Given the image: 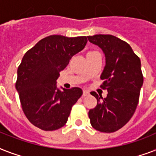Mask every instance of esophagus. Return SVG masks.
Listing matches in <instances>:
<instances>
[{
    "instance_id": "obj_1",
    "label": "esophagus",
    "mask_w": 156,
    "mask_h": 156,
    "mask_svg": "<svg viewBox=\"0 0 156 156\" xmlns=\"http://www.w3.org/2000/svg\"><path fill=\"white\" fill-rule=\"evenodd\" d=\"M89 95V92H88L87 90H83V96H87Z\"/></svg>"
}]
</instances>
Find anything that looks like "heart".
<instances>
[{"label": "heart", "mask_w": 156, "mask_h": 156, "mask_svg": "<svg viewBox=\"0 0 156 156\" xmlns=\"http://www.w3.org/2000/svg\"><path fill=\"white\" fill-rule=\"evenodd\" d=\"M89 53H90V52H89Z\"/></svg>", "instance_id": "heart-1"}]
</instances>
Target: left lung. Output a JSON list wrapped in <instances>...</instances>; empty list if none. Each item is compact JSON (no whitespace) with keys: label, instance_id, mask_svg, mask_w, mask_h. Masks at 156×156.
Instances as JSON below:
<instances>
[{"label":"left lung","instance_id":"left-lung-1","mask_svg":"<svg viewBox=\"0 0 156 156\" xmlns=\"http://www.w3.org/2000/svg\"><path fill=\"white\" fill-rule=\"evenodd\" d=\"M105 54L106 65L100 78V87L108 90L106 98L90 94L97 100V105L88 112L90 124L96 130L112 133L122 128L138 106L143 83L140 58L130 45L112 35L87 36Z\"/></svg>","mask_w":156,"mask_h":156}]
</instances>
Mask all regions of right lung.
I'll return each mask as SVG.
<instances>
[{
    "mask_svg": "<svg viewBox=\"0 0 156 156\" xmlns=\"http://www.w3.org/2000/svg\"><path fill=\"white\" fill-rule=\"evenodd\" d=\"M86 36L49 35L26 52L18 68L15 87L30 123L45 131L63 127L72 107L83 95L79 87H56L60 72L85 48Z\"/></svg>",
    "mask_w": 156,
    "mask_h": 156,
    "instance_id": "add662e5",
    "label": "right lung"
}]
</instances>
